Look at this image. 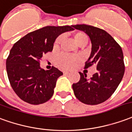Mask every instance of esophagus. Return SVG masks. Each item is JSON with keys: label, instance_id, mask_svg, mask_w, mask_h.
<instances>
[{"label": "esophagus", "instance_id": "esophagus-1", "mask_svg": "<svg viewBox=\"0 0 132 132\" xmlns=\"http://www.w3.org/2000/svg\"><path fill=\"white\" fill-rule=\"evenodd\" d=\"M63 73H64V75H68L69 72L68 71H63Z\"/></svg>", "mask_w": 132, "mask_h": 132}]
</instances>
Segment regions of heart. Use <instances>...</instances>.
I'll use <instances>...</instances> for the list:
<instances>
[{
	"mask_svg": "<svg viewBox=\"0 0 132 132\" xmlns=\"http://www.w3.org/2000/svg\"><path fill=\"white\" fill-rule=\"evenodd\" d=\"M61 40V36H58L56 38L54 42L55 48H57L59 46ZM74 40L78 45L85 43L87 44L88 43V37L83 32H78L75 33L74 35ZM81 61H82V58L79 56L70 55L64 53L60 55L56 58V64H57L60 68H62L64 70H70V69L75 68Z\"/></svg>",
	"mask_w": 132,
	"mask_h": 132,
	"instance_id": "heart-1",
	"label": "heart"
}]
</instances>
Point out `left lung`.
<instances>
[{
    "label": "left lung",
    "instance_id": "obj_1",
    "mask_svg": "<svg viewBox=\"0 0 132 132\" xmlns=\"http://www.w3.org/2000/svg\"><path fill=\"white\" fill-rule=\"evenodd\" d=\"M72 27L85 32L91 40V54L85 68L94 64L97 70L89 79L85 73L79 72V81L72 85L75 95L86 104L102 103L112 96L124 76L125 68L121 47L102 29L85 24Z\"/></svg>",
    "mask_w": 132,
    "mask_h": 132
}]
</instances>
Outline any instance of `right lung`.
<instances>
[{
	"mask_svg": "<svg viewBox=\"0 0 132 132\" xmlns=\"http://www.w3.org/2000/svg\"><path fill=\"white\" fill-rule=\"evenodd\" d=\"M72 26H46L31 32L14 44L6 60L8 79L22 100L31 104L46 102L53 97L56 82L63 75L53 67L45 70L40 66L43 55L52 52L55 39Z\"/></svg>",
	"mask_w": 132,
	"mask_h": 132,
	"instance_id": "right-lung-1",
	"label": "right lung"
}]
</instances>
